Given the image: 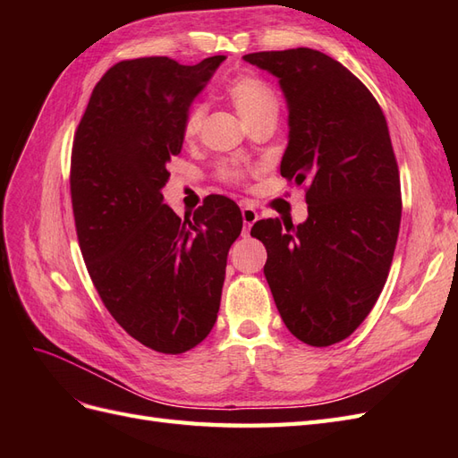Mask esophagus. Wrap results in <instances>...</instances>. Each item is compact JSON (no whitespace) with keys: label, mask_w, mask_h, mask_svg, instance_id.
<instances>
[{"label":"esophagus","mask_w":458,"mask_h":458,"mask_svg":"<svg viewBox=\"0 0 458 458\" xmlns=\"http://www.w3.org/2000/svg\"><path fill=\"white\" fill-rule=\"evenodd\" d=\"M258 219H259V216H258V212L254 210L252 206H244L242 208V221H244V227L246 229H250Z\"/></svg>","instance_id":"1"}]
</instances>
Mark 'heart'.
I'll use <instances>...</instances> for the list:
<instances>
[{"instance_id": "1", "label": "heart", "mask_w": 458, "mask_h": 458, "mask_svg": "<svg viewBox=\"0 0 458 458\" xmlns=\"http://www.w3.org/2000/svg\"><path fill=\"white\" fill-rule=\"evenodd\" d=\"M225 95L229 101L237 106L241 116L248 126L261 118H276L279 116L281 103L276 91L267 84L266 80L252 72H242L234 76L225 86ZM206 118V108L200 103L191 105L183 118V137L187 141H192L199 137ZM217 179L227 185H244L248 182V170L239 164L224 162L217 168Z\"/></svg>"}]
</instances>
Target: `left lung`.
<instances>
[{
	"label": "left lung",
	"instance_id": "left-lung-1",
	"mask_svg": "<svg viewBox=\"0 0 458 458\" xmlns=\"http://www.w3.org/2000/svg\"><path fill=\"white\" fill-rule=\"evenodd\" d=\"M244 61L279 78L290 110L281 175L308 183L303 224L261 219L250 234L267 250L263 273L286 328L327 348L365 321L390 273L401 221L390 131L363 81L321 51Z\"/></svg>",
	"mask_w": 458,
	"mask_h": 458
}]
</instances>
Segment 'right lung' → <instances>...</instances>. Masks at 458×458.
Segmentation results:
<instances>
[{"label": "right lung", "instance_id": "right-lung-1", "mask_svg": "<svg viewBox=\"0 0 458 458\" xmlns=\"http://www.w3.org/2000/svg\"><path fill=\"white\" fill-rule=\"evenodd\" d=\"M224 59L120 61L97 81L74 133L71 197L88 273L114 321L158 353H185L210 335L242 231L227 197H206L192 219L162 204L185 113Z\"/></svg>", "mask_w": 458, "mask_h": 458}]
</instances>
